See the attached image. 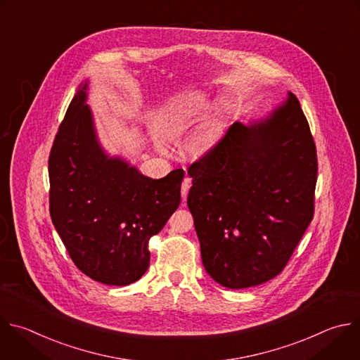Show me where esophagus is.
Wrapping results in <instances>:
<instances>
[{
	"label": "esophagus",
	"mask_w": 360,
	"mask_h": 360,
	"mask_svg": "<svg viewBox=\"0 0 360 360\" xmlns=\"http://www.w3.org/2000/svg\"><path fill=\"white\" fill-rule=\"evenodd\" d=\"M189 188H191V178L186 176L182 182V186H181V195H182V200H186L188 198V192H189Z\"/></svg>",
	"instance_id": "obj_1"
}]
</instances>
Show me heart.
I'll list each match as a JSON object with an SVG mask.
<instances>
[{
  "mask_svg": "<svg viewBox=\"0 0 360 360\" xmlns=\"http://www.w3.org/2000/svg\"><path fill=\"white\" fill-rule=\"evenodd\" d=\"M210 105L209 96L206 93H192L171 107L162 120L164 134L169 139H179L186 133L196 122L203 117ZM217 130V122L210 120L193 137L192 148L198 153L203 151Z\"/></svg>",
  "mask_w": 360,
  "mask_h": 360,
  "instance_id": "1",
  "label": "heart"
}]
</instances>
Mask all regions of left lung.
<instances>
[{
  "mask_svg": "<svg viewBox=\"0 0 360 360\" xmlns=\"http://www.w3.org/2000/svg\"><path fill=\"white\" fill-rule=\"evenodd\" d=\"M316 150L298 98L249 124L233 123L188 168L206 273L238 290L278 276L314 216Z\"/></svg>",
  "mask_w": 360,
  "mask_h": 360,
  "instance_id": "left-lung-1",
  "label": "left lung"
}]
</instances>
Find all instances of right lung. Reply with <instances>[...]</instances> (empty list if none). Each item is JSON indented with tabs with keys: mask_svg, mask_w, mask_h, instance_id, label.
I'll use <instances>...</instances> for the list:
<instances>
[{
	"mask_svg": "<svg viewBox=\"0 0 360 360\" xmlns=\"http://www.w3.org/2000/svg\"><path fill=\"white\" fill-rule=\"evenodd\" d=\"M89 80L72 98L49 155V210L76 264L94 281L129 285L150 266V238L181 202L184 169L143 175L100 146L87 101Z\"/></svg>",
	"mask_w": 360,
	"mask_h": 360,
	"instance_id": "add662e5",
	"label": "right lung"
}]
</instances>
